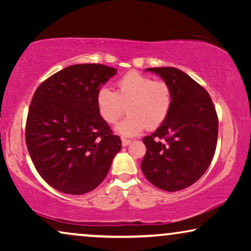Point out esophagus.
Wrapping results in <instances>:
<instances>
[{
    "instance_id": "esophagus-1",
    "label": "esophagus",
    "mask_w": 251,
    "mask_h": 251,
    "mask_svg": "<svg viewBox=\"0 0 251 251\" xmlns=\"http://www.w3.org/2000/svg\"><path fill=\"white\" fill-rule=\"evenodd\" d=\"M130 143H131V140H129V139H125V138L122 139V146H128Z\"/></svg>"
}]
</instances>
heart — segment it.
Here are the masks:
<instances>
[{
	"mask_svg": "<svg viewBox=\"0 0 251 251\" xmlns=\"http://www.w3.org/2000/svg\"><path fill=\"white\" fill-rule=\"evenodd\" d=\"M173 95L163 81H154L138 72H129L115 84V91L100 88L96 95L99 115L107 123H115L125 113L128 116L115 126V132L132 137L146 128L152 130L162 125L169 115Z\"/></svg>",
	"mask_w": 251,
	"mask_h": 251,
	"instance_id": "b5f03b06",
	"label": "heart"
}]
</instances>
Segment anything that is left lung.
I'll return each instance as SVG.
<instances>
[{
  "instance_id": "8db88e82",
  "label": "left lung",
  "mask_w": 251,
  "mask_h": 251,
  "mask_svg": "<svg viewBox=\"0 0 251 251\" xmlns=\"http://www.w3.org/2000/svg\"><path fill=\"white\" fill-rule=\"evenodd\" d=\"M145 71L157 74L169 85L173 104L166 121L143 138L146 154L140 168L154 186L168 192L184 190L210 166L217 145V113L208 92L183 71Z\"/></svg>"
}]
</instances>
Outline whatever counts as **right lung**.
Listing matches in <instances>:
<instances>
[{
    "label": "right lung",
    "mask_w": 251,
    "mask_h": 251,
    "mask_svg": "<svg viewBox=\"0 0 251 251\" xmlns=\"http://www.w3.org/2000/svg\"><path fill=\"white\" fill-rule=\"evenodd\" d=\"M100 64L72 65L36 89L26 122V145L40 176L66 194L95 190L121 139L99 115L96 95L116 74Z\"/></svg>",
    "instance_id": "right-lung-1"
}]
</instances>
